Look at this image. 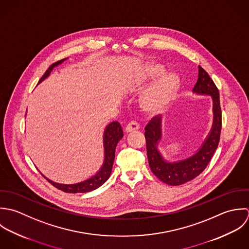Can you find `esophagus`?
Returning a JSON list of instances; mask_svg holds the SVG:
<instances>
[{
	"mask_svg": "<svg viewBox=\"0 0 249 249\" xmlns=\"http://www.w3.org/2000/svg\"><path fill=\"white\" fill-rule=\"evenodd\" d=\"M139 124L136 121H131L125 128L126 133H131V132H135L137 130H139Z\"/></svg>",
	"mask_w": 249,
	"mask_h": 249,
	"instance_id": "esophagus-1",
	"label": "esophagus"
}]
</instances>
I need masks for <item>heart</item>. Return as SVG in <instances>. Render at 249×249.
<instances>
[{
	"label": "heart",
	"instance_id": "heart-1",
	"mask_svg": "<svg viewBox=\"0 0 249 249\" xmlns=\"http://www.w3.org/2000/svg\"><path fill=\"white\" fill-rule=\"evenodd\" d=\"M165 71V67L157 62H149L141 72L139 82L146 84L158 78L143 93L141 106L143 111L148 114H157L164 110L172 100L175 98L179 88L180 78L174 72Z\"/></svg>",
	"mask_w": 249,
	"mask_h": 249
}]
</instances>
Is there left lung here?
<instances>
[{"label":"left lung","instance_id":"obj_1","mask_svg":"<svg viewBox=\"0 0 249 249\" xmlns=\"http://www.w3.org/2000/svg\"><path fill=\"white\" fill-rule=\"evenodd\" d=\"M193 92L196 95L210 96L213 100L212 128L201 146L193 155L170 161L159 150L162 130V118H153L145 127L147 158L151 171L163 183L171 186L183 185L196 177L206 168L218 146L221 131V109L218 90L208 73L198 66V79Z\"/></svg>","mask_w":249,"mask_h":249}]
</instances>
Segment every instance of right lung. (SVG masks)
<instances>
[{
	"label": "right lung",
	"instance_id": "obj_1",
	"mask_svg": "<svg viewBox=\"0 0 249 249\" xmlns=\"http://www.w3.org/2000/svg\"><path fill=\"white\" fill-rule=\"evenodd\" d=\"M68 57L63 58L61 60H58L52 64L48 70L45 72V74L41 77L38 84L42 83L45 79H47L51 75V72L53 70L54 67L60 65L64 60H66ZM123 138V131L121 128V125L117 121H113L109 123L107 126H106L104 135H103V146H104V160L100 167L99 170L89 178L73 184H62V183H56L48 179L46 176H43L50 182L53 186H54L56 189L68 193V194H85L92 192L101 187L110 176L113 160L115 157V148L119 141Z\"/></svg>",
	"mask_w": 249,
	"mask_h": 249
}]
</instances>
